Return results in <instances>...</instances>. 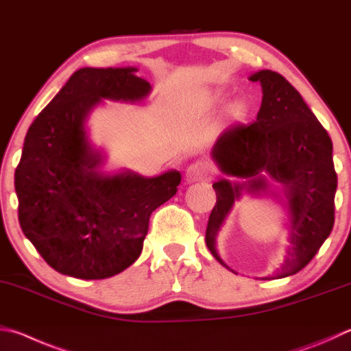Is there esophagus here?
<instances>
[{
	"instance_id": "obj_1",
	"label": "esophagus",
	"mask_w": 351,
	"mask_h": 351,
	"mask_svg": "<svg viewBox=\"0 0 351 351\" xmlns=\"http://www.w3.org/2000/svg\"><path fill=\"white\" fill-rule=\"evenodd\" d=\"M215 171L213 164L210 161H196L193 164L189 165L187 169V181L190 182H196V181H208L212 178Z\"/></svg>"
}]
</instances>
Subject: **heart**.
I'll list each match as a JSON object with an SVG mask.
<instances>
[{
    "label": "heart",
    "instance_id": "obj_1",
    "mask_svg": "<svg viewBox=\"0 0 351 351\" xmlns=\"http://www.w3.org/2000/svg\"><path fill=\"white\" fill-rule=\"evenodd\" d=\"M232 117L237 121H242L247 117V107L244 103H237L232 107Z\"/></svg>",
    "mask_w": 351,
    "mask_h": 351
}]
</instances>
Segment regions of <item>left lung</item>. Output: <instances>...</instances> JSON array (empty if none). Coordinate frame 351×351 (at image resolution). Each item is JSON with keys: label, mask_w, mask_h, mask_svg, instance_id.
I'll use <instances>...</instances> for the list:
<instances>
[{"label": "left lung", "mask_w": 351, "mask_h": 351, "mask_svg": "<svg viewBox=\"0 0 351 351\" xmlns=\"http://www.w3.org/2000/svg\"><path fill=\"white\" fill-rule=\"evenodd\" d=\"M263 86V103L256 121L232 125L213 145V159L227 175L245 178L247 184L221 180L213 184L216 204L210 213L206 244L216 253V234L242 189L265 190L267 171L285 186L290 206V247L276 276H291L302 270L335 224V193L337 175L333 164V144L327 130L305 104L301 95L282 75L261 70L250 76Z\"/></svg>", "instance_id": "left-lung-1"}]
</instances>
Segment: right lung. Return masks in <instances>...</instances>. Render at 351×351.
<instances>
[{"label":"right lung","instance_id":"right-lung-1","mask_svg":"<svg viewBox=\"0 0 351 351\" xmlns=\"http://www.w3.org/2000/svg\"><path fill=\"white\" fill-rule=\"evenodd\" d=\"M135 67L76 70L38 114L15 170L18 219L43 259L62 275L106 279L143 252L150 215L175 196L180 171L156 178L99 175L84 121L101 99L138 101L150 82Z\"/></svg>","mask_w":351,"mask_h":351}]
</instances>
